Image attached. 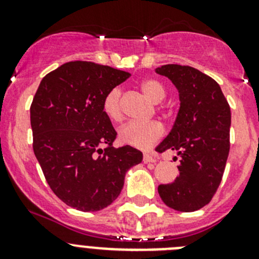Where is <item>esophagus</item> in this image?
Returning a JSON list of instances; mask_svg holds the SVG:
<instances>
[{"label": "esophagus", "instance_id": "obj_1", "mask_svg": "<svg viewBox=\"0 0 259 259\" xmlns=\"http://www.w3.org/2000/svg\"><path fill=\"white\" fill-rule=\"evenodd\" d=\"M143 161L144 163H155V161H158V158L155 155H151V154H144Z\"/></svg>", "mask_w": 259, "mask_h": 259}]
</instances>
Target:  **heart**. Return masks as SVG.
<instances>
[{"label":"heart","instance_id":"heart-1","mask_svg":"<svg viewBox=\"0 0 259 259\" xmlns=\"http://www.w3.org/2000/svg\"><path fill=\"white\" fill-rule=\"evenodd\" d=\"M142 90L154 103H159L165 98V89L163 83L156 79L143 80ZM120 99H121V90L119 88H114L106 94L103 101L104 111L114 121H119L122 116ZM163 135L164 127L159 121H129L119 129L120 142L138 149L150 148Z\"/></svg>","mask_w":259,"mask_h":259}]
</instances>
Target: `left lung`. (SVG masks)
Wrapping results in <instances>:
<instances>
[{
  "mask_svg": "<svg viewBox=\"0 0 259 259\" xmlns=\"http://www.w3.org/2000/svg\"><path fill=\"white\" fill-rule=\"evenodd\" d=\"M155 71L171 80L180 100L173 129L156 146L158 153H178L179 177L159 185V195L176 210H198L222 182L231 146V108L218 82L194 67L169 64Z\"/></svg>",
  "mask_w": 259,
  "mask_h": 259,
  "instance_id": "8db88e82",
  "label": "left lung"
}]
</instances>
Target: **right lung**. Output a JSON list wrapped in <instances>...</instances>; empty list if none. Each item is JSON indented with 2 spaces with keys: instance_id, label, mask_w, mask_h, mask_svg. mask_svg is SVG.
Masks as SVG:
<instances>
[{
  "instance_id": "right-lung-1",
  "label": "right lung",
  "mask_w": 259,
  "mask_h": 259,
  "mask_svg": "<svg viewBox=\"0 0 259 259\" xmlns=\"http://www.w3.org/2000/svg\"><path fill=\"white\" fill-rule=\"evenodd\" d=\"M129 76L110 66L70 61L49 72L33 96V153L52 192L69 207L104 209L119 197L127 169L142 163L138 149L114 148L116 132L103 108L106 94Z\"/></svg>"
}]
</instances>
